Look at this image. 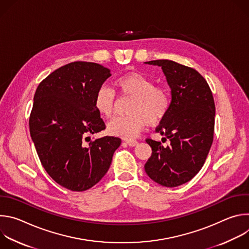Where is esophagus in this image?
Here are the masks:
<instances>
[{
    "label": "esophagus",
    "mask_w": 249,
    "mask_h": 249,
    "mask_svg": "<svg viewBox=\"0 0 249 249\" xmlns=\"http://www.w3.org/2000/svg\"><path fill=\"white\" fill-rule=\"evenodd\" d=\"M126 144L129 146V147H135L138 145V142L136 140H127L126 141Z\"/></svg>",
    "instance_id": "1"
}]
</instances>
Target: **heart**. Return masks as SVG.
I'll return each mask as SVG.
<instances>
[{"instance_id": "obj_1", "label": "heart", "mask_w": 249, "mask_h": 249, "mask_svg": "<svg viewBox=\"0 0 249 249\" xmlns=\"http://www.w3.org/2000/svg\"><path fill=\"white\" fill-rule=\"evenodd\" d=\"M114 86L122 95L134 97L128 116H118L107 124V132L124 139L135 138L147 124H159L167 114L170 97L166 89L155 87L149 77L140 73H129L118 77ZM96 111L109 118L114 112L115 92L107 86H100L93 96Z\"/></svg>"}]
</instances>
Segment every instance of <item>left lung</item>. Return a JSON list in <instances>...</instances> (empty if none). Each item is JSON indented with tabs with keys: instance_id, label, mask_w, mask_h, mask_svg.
<instances>
[{
	"instance_id": "1",
	"label": "left lung",
	"mask_w": 249,
	"mask_h": 249,
	"mask_svg": "<svg viewBox=\"0 0 249 249\" xmlns=\"http://www.w3.org/2000/svg\"><path fill=\"white\" fill-rule=\"evenodd\" d=\"M145 64L160 67L171 89L169 110L156 129L170 145L147 139L153 154L145 170L155 182L176 187L191 180L207 159L214 137V98L196 70L170 60Z\"/></svg>"
}]
</instances>
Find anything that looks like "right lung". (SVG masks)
<instances>
[{
  "mask_svg": "<svg viewBox=\"0 0 249 249\" xmlns=\"http://www.w3.org/2000/svg\"><path fill=\"white\" fill-rule=\"evenodd\" d=\"M110 70L91 62H73L51 73L33 97L29 131L39 160L58 184L85 191L106 174L121 139L90 135L105 129L93 105L96 89Z\"/></svg>",
  "mask_w": 249,
  "mask_h": 249,
  "instance_id": "right-lung-1",
  "label": "right lung"
}]
</instances>
